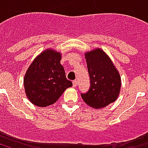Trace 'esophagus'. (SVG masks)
Returning <instances> with one entry per match:
<instances>
[{
    "label": "esophagus",
    "mask_w": 148,
    "mask_h": 148,
    "mask_svg": "<svg viewBox=\"0 0 148 148\" xmlns=\"http://www.w3.org/2000/svg\"><path fill=\"white\" fill-rule=\"evenodd\" d=\"M77 81H76V80L73 81V86L76 87L77 86Z\"/></svg>",
    "instance_id": "obj_1"
}]
</instances>
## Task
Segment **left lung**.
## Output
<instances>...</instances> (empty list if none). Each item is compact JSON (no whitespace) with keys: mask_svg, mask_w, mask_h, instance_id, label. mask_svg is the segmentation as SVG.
<instances>
[{"mask_svg":"<svg viewBox=\"0 0 148 148\" xmlns=\"http://www.w3.org/2000/svg\"><path fill=\"white\" fill-rule=\"evenodd\" d=\"M90 78L86 93H81L88 106L101 109L114 102L120 94L121 79L117 69L106 52L96 48L85 54Z\"/></svg>","mask_w":148,"mask_h":148,"instance_id":"8db88e82","label":"left lung"}]
</instances>
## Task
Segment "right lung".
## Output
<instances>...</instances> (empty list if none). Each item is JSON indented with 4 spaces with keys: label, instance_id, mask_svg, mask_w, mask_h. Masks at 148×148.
Wrapping results in <instances>:
<instances>
[{
    "label": "right lung",
    "instance_id": "obj_1",
    "mask_svg": "<svg viewBox=\"0 0 148 148\" xmlns=\"http://www.w3.org/2000/svg\"><path fill=\"white\" fill-rule=\"evenodd\" d=\"M61 58V53L47 49L27 68L24 78V90L28 100L35 106H51L72 86V82L66 77Z\"/></svg>",
    "mask_w": 148,
    "mask_h": 148
}]
</instances>
